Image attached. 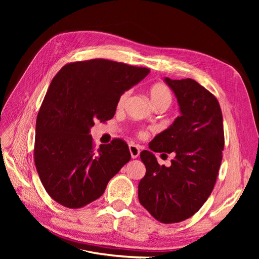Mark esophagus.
<instances>
[{
  "mask_svg": "<svg viewBox=\"0 0 259 259\" xmlns=\"http://www.w3.org/2000/svg\"><path fill=\"white\" fill-rule=\"evenodd\" d=\"M130 152H131L132 159H136L140 153V150L136 145H130Z\"/></svg>",
  "mask_w": 259,
  "mask_h": 259,
  "instance_id": "obj_1",
  "label": "esophagus"
}]
</instances>
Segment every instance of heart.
<instances>
[{"label":"heart","mask_w":259,"mask_h":259,"mask_svg":"<svg viewBox=\"0 0 259 259\" xmlns=\"http://www.w3.org/2000/svg\"><path fill=\"white\" fill-rule=\"evenodd\" d=\"M148 94H149V97H150L151 104L153 105L154 108L168 107L171 103V99H173V95H171L170 90L163 83H155L151 85L148 90ZM130 95H131V91H125L121 94V96L119 97V99H117V103H116L117 108H122L125 105ZM138 135L139 137H144L146 135V133L140 131L138 133Z\"/></svg>","instance_id":"b5f03b06"}]
</instances>
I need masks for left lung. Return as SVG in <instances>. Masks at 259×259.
Instances as JSON below:
<instances>
[{"label":"left lung","instance_id":"1","mask_svg":"<svg viewBox=\"0 0 259 259\" xmlns=\"http://www.w3.org/2000/svg\"><path fill=\"white\" fill-rule=\"evenodd\" d=\"M165 82L175 93L180 116L156 135L140 159L146 175L138 199L156 221L183 222L194 215L214 189L225 145L222 109L217 98L192 79ZM174 153L169 168L160 166L152 151Z\"/></svg>","mask_w":259,"mask_h":259}]
</instances>
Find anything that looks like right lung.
Instances as JSON below:
<instances>
[{
	"label": "right lung",
	"instance_id": "right-lung-1",
	"mask_svg": "<svg viewBox=\"0 0 259 259\" xmlns=\"http://www.w3.org/2000/svg\"><path fill=\"white\" fill-rule=\"evenodd\" d=\"M150 72L108 59L70 62L46 92L35 126L34 163L50 197L80 208L97 200L131 160L128 146L115 138L95 148L90 128L113 117L121 94Z\"/></svg>",
	"mask_w": 259,
	"mask_h": 259
}]
</instances>
